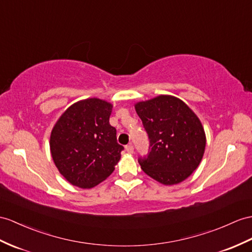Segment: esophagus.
<instances>
[{
	"instance_id": "esophagus-1",
	"label": "esophagus",
	"mask_w": 252,
	"mask_h": 252,
	"mask_svg": "<svg viewBox=\"0 0 252 252\" xmlns=\"http://www.w3.org/2000/svg\"><path fill=\"white\" fill-rule=\"evenodd\" d=\"M125 149H126V151H127L128 153H129V154H132V153H133V145H132L131 143L126 145Z\"/></svg>"
}]
</instances>
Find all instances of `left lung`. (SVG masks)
Wrapping results in <instances>:
<instances>
[{"instance_id":"left-lung-1","label":"left lung","mask_w":252,"mask_h":252,"mask_svg":"<svg viewBox=\"0 0 252 252\" xmlns=\"http://www.w3.org/2000/svg\"><path fill=\"white\" fill-rule=\"evenodd\" d=\"M149 134L150 147L138 161L144 172L163 185L185 181L204 155V128L180 98L159 95L134 105Z\"/></svg>"}]
</instances>
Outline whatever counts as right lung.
<instances>
[{
	"mask_svg": "<svg viewBox=\"0 0 252 252\" xmlns=\"http://www.w3.org/2000/svg\"><path fill=\"white\" fill-rule=\"evenodd\" d=\"M112 105L88 98L71 105L55 123L50 151L60 173L73 186L93 188L114 171L124 147L110 125Z\"/></svg>",
	"mask_w": 252,
	"mask_h": 252,
	"instance_id": "add662e5",
	"label": "right lung"
}]
</instances>
